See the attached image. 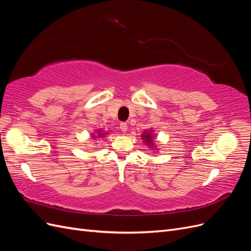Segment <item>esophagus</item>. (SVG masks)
I'll list each match as a JSON object with an SVG mask.
<instances>
[{
  "instance_id": "34e87169",
  "label": "esophagus",
  "mask_w": 251,
  "mask_h": 251,
  "mask_svg": "<svg viewBox=\"0 0 251 251\" xmlns=\"http://www.w3.org/2000/svg\"><path fill=\"white\" fill-rule=\"evenodd\" d=\"M119 127H120V130L123 131V133H126V131H127V124L126 123H121Z\"/></svg>"
}]
</instances>
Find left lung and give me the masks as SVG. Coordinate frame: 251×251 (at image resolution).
I'll use <instances>...</instances> for the list:
<instances>
[{"label": "left lung", "mask_w": 251, "mask_h": 251, "mask_svg": "<svg viewBox=\"0 0 251 251\" xmlns=\"http://www.w3.org/2000/svg\"><path fill=\"white\" fill-rule=\"evenodd\" d=\"M141 138L143 142H146L148 147L151 148V150H154L157 151V148L155 144V135H154V130L153 128H150V131H144L141 135Z\"/></svg>", "instance_id": "8db88e82"}]
</instances>
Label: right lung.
I'll list each match as a JSON object with an SVG mask.
<instances>
[{"label": "right lung", "instance_id": "add662e5", "mask_svg": "<svg viewBox=\"0 0 251 251\" xmlns=\"http://www.w3.org/2000/svg\"><path fill=\"white\" fill-rule=\"evenodd\" d=\"M107 135H109L108 132H104V131L100 130V128H98V131H95L93 134H91V137H92V138H103Z\"/></svg>", "mask_w": 251, "mask_h": 251}]
</instances>
